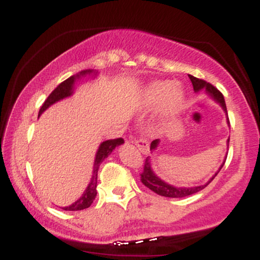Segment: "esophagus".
Wrapping results in <instances>:
<instances>
[{
  "label": "esophagus",
  "instance_id": "34e87169",
  "mask_svg": "<svg viewBox=\"0 0 260 260\" xmlns=\"http://www.w3.org/2000/svg\"><path fill=\"white\" fill-rule=\"evenodd\" d=\"M134 144L137 145V148L142 151L143 154H149V144L145 139H138V140H134Z\"/></svg>",
  "mask_w": 260,
  "mask_h": 260
}]
</instances>
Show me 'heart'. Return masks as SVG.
<instances>
[{
	"instance_id": "b5f03b06",
	"label": "heart",
	"mask_w": 260,
	"mask_h": 260,
	"mask_svg": "<svg viewBox=\"0 0 260 260\" xmlns=\"http://www.w3.org/2000/svg\"><path fill=\"white\" fill-rule=\"evenodd\" d=\"M184 96V89L178 83L156 80L143 89L142 103L147 107L160 103L159 118L161 121H166L181 109Z\"/></svg>"
}]
</instances>
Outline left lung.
Masks as SVG:
<instances>
[{
  "mask_svg": "<svg viewBox=\"0 0 260 260\" xmlns=\"http://www.w3.org/2000/svg\"><path fill=\"white\" fill-rule=\"evenodd\" d=\"M188 77H189L190 82H192L193 89H194L196 92H201L204 90L205 94H207L211 100L215 101L217 105L221 107L222 111L225 112V115H226V122H228V126L230 127L228 110H226L225 99H223L221 92L217 90L215 86L209 84V83L205 82V80L196 78V77L190 76V74H188ZM229 142H230V138L228 139V148H229ZM159 145H160V139H155L154 142L151 143V145H150L151 154L155 153V150H156ZM226 156H228V154H226ZM226 156H225V159H223L221 165H220L219 170H217L215 174L211 176L210 180L205 182V183L199 184V186H192V187L175 186V184H171V183H169V182L164 181L162 178H160L159 176L155 174V171L153 169V161H151L150 156H148L147 159H145L144 171H143V174L140 175V177H142L140 180H142L143 184H144L145 187H148L149 189H151L153 192L156 193V194L162 196V197H168V198H183V197L192 196V194H194V193H198L199 190L204 189V188L207 187L208 184L214 180V178H215V176L219 174L220 170L222 169L223 164H225Z\"/></svg>",
  "mask_w": 260,
  "mask_h": 260,
  "instance_id": "obj_1",
  "label": "left lung"
}]
</instances>
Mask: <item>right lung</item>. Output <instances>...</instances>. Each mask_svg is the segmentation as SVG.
Wrapping results in <instances>:
<instances>
[{"mask_svg": "<svg viewBox=\"0 0 260 260\" xmlns=\"http://www.w3.org/2000/svg\"><path fill=\"white\" fill-rule=\"evenodd\" d=\"M86 76H91L92 78H96L98 72L94 70H85V71H82V72L74 74L72 77H70V78L66 79L64 82H62L61 84H59L57 88H56L55 90L49 95V98L45 100L44 105L41 106L40 111H39V117H40V116L43 115V113L46 111L50 106H52L53 104L72 96L74 94V90H76V83L82 78H85ZM123 143L124 140L122 138L110 139V140H105V142L100 143L99 148H98L96 154H95V157H94V165H92V175H91L90 182H89V184L86 186L85 190L83 192V194L71 205L62 208L63 210L77 211V210H83V209L90 207L91 203L94 202L95 197H96V193H98L96 192L98 170H99L100 164L103 162V161L105 160L113 150H115V148L120 147V145L123 144Z\"/></svg>", "mask_w": 260, "mask_h": 260, "instance_id": "right-lung-1", "label": "right lung"}]
</instances>
